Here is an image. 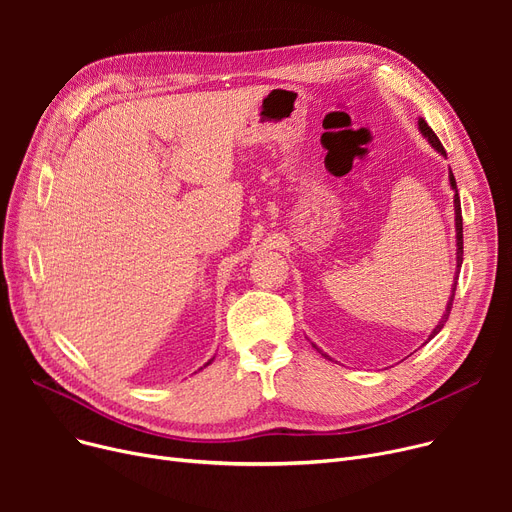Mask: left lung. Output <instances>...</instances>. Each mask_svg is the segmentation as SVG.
Instances as JSON below:
<instances>
[{"label": "left lung", "mask_w": 512, "mask_h": 512, "mask_svg": "<svg viewBox=\"0 0 512 512\" xmlns=\"http://www.w3.org/2000/svg\"><path fill=\"white\" fill-rule=\"evenodd\" d=\"M419 130H421V134L423 137L432 143V147L436 149V151H440L442 155H446V151H444V147H442V143H440V139L436 137V132L427 126V122L423 120V118H419ZM450 186H452V191H454V226H456V278H454V284H452V294H450V301H448V305H446V311H444V315H442V319L438 321V326L434 328V332H432V336H429L427 340H432L442 328H444V324L448 321V315H450V309H452V301H454V290H456V280H459V272H461V265H463V213H461V197H459V191H456V180H454V176H452V172H450ZM315 346V344H313ZM317 348V346H315ZM319 351V348H317ZM321 353V351H319ZM324 355V353H321ZM326 359H330L328 355H324Z\"/></svg>", "instance_id": "left-lung-1"}]
</instances>
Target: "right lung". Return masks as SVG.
<instances>
[{"label": "right lung", "mask_w": 512, "mask_h": 512, "mask_svg": "<svg viewBox=\"0 0 512 512\" xmlns=\"http://www.w3.org/2000/svg\"><path fill=\"white\" fill-rule=\"evenodd\" d=\"M211 361H213V359H211ZM211 361H207V363H205V365H209V363H211Z\"/></svg>", "instance_id": "1"}]
</instances>
